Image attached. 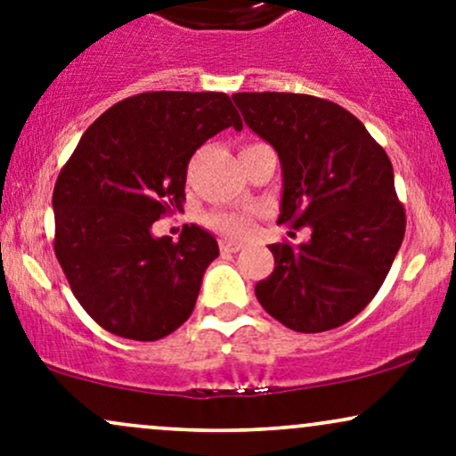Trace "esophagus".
Returning <instances> with one entry per match:
<instances>
[{"instance_id": "1", "label": "esophagus", "mask_w": 456, "mask_h": 456, "mask_svg": "<svg viewBox=\"0 0 456 456\" xmlns=\"http://www.w3.org/2000/svg\"><path fill=\"white\" fill-rule=\"evenodd\" d=\"M240 248H242V244H240V242H232V240H221L223 253H238Z\"/></svg>"}]
</instances>
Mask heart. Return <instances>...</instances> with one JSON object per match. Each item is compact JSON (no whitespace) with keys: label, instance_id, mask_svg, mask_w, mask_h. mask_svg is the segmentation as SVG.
<instances>
[{"label":"heart","instance_id":"heart-1","mask_svg":"<svg viewBox=\"0 0 456 456\" xmlns=\"http://www.w3.org/2000/svg\"><path fill=\"white\" fill-rule=\"evenodd\" d=\"M206 223L227 238H244L253 227V216L248 212H216L210 214Z\"/></svg>","mask_w":456,"mask_h":456}]
</instances>
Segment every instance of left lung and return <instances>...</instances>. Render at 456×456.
<instances>
[{
    "mask_svg": "<svg viewBox=\"0 0 456 456\" xmlns=\"http://www.w3.org/2000/svg\"><path fill=\"white\" fill-rule=\"evenodd\" d=\"M233 102L282 167L279 224L311 240L279 242L259 305L296 332H326L358 315L388 276L405 235L392 162L364 124L306 94L240 92Z\"/></svg>",
    "mask_w": 456,
    "mask_h": 456,
    "instance_id": "8db88e82",
    "label": "left lung"
}]
</instances>
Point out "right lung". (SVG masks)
<instances>
[{
  "instance_id": "1",
  "label": "right lung",
  "mask_w": 456,
  "mask_h": 456,
  "mask_svg": "<svg viewBox=\"0 0 456 456\" xmlns=\"http://www.w3.org/2000/svg\"><path fill=\"white\" fill-rule=\"evenodd\" d=\"M229 126L242 130L227 94H137L83 133L57 175L55 257L107 332L159 341L191 317L216 240L197 224L154 238L151 224L182 210L192 154Z\"/></svg>"
}]
</instances>
